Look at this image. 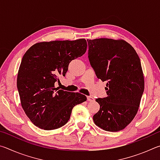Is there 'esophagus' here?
<instances>
[{
    "label": "esophagus",
    "instance_id": "34e87169",
    "mask_svg": "<svg viewBox=\"0 0 160 160\" xmlns=\"http://www.w3.org/2000/svg\"><path fill=\"white\" fill-rule=\"evenodd\" d=\"M87 99H88V101H89V102L93 101V100H94V98L92 96H88V97H87Z\"/></svg>",
    "mask_w": 160,
    "mask_h": 160
}]
</instances>
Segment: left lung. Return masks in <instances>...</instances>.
<instances>
[{"label": "left lung", "instance_id": "8db88e82", "mask_svg": "<svg viewBox=\"0 0 160 160\" xmlns=\"http://www.w3.org/2000/svg\"><path fill=\"white\" fill-rule=\"evenodd\" d=\"M88 58L97 77L107 81V96L98 98L94 123L107 131L123 130L136 115L144 92V77L138 55L124 40L88 39Z\"/></svg>", "mask_w": 160, "mask_h": 160}]
</instances>
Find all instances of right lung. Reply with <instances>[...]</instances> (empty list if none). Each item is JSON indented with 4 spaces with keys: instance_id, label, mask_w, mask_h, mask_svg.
Listing matches in <instances>:
<instances>
[{
    "instance_id": "right-lung-1",
    "label": "right lung",
    "mask_w": 160,
    "mask_h": 160,
    "mask_svg": "<svg viewBox=\"0 0 160 160\" xmlns=\"http://www.w3.org/2000/svg\"><path fill=\"white\" fill-rule=\"evenodd\" d=\"M85 39L44 42L26 51L18 70L17 87L21 105L35 126L54 130L64 126L75 105L86 96L55 88L59 75H66L70 61L87 50Z\"/></svg>"
}]
</instances>
